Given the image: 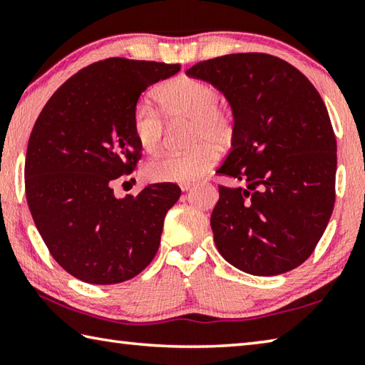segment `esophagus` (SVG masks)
Wrapping results in <instances>:
<instances>
[{"label": "esophagus", "instance_id": "obj_1", "mask_svg": "<svg viewBox=\"0 0 365 365\" xmlns=\"http://www.w3.org/2000/svg\"><path fill=\"white\" fill-rule=\"evenodd\" d=\"M193 187H195V185H191V183H182V185H180L182 191H190Z\"/></svg>", "mask_w": 365, "mask_h": 365}]
</instances>
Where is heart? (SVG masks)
I'll use <instances>...</instances> for the list:
<instances>
[{
  "instance_id": "heart-1",
  "label": "heart",
  "mask_w": 365,
  "mask_h": 365,
  "mask_svg": "<svg viewBox=\"0 0 365 365\" xmlns=\"http://www.w3.org/2000/svg\"><path fill=\"white\" fill-rule=\"evenodd\" d=\"M160 114L165 120H188L190 145L182 154H160L145 165L148 180L156 183H190L212 168L217 150H225L235 137V119L230 110L219 106V91L200 78L180 76L159 85L154 91ZM132 128L141 150L154 153L164 135V122L156 109L137 104Z\"/></svg>"
}]
</instances>
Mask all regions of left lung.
Listing matches in <instances>:
<instances>
[{"label": "left lung", "mask_w": 365, "mask_h": 365, "mask_svg": "<svg viewBox=\"0 0 365 365\" xmlns=\"http://www.w3.org/2000/svg\"><path fill=\"white\" fill-rule=\"evenodd\" d=\"M187 76L224 93L235 119L217 174L246 187H219L211 215L227 262L270 277L312 255L335 205L336 138L314 85L280 58L238 53L201 61Z\"/></svg>", "instance_id": "obj_1"}]
</instances>
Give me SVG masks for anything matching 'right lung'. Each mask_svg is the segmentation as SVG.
Wrapping results in <instances>:
<instances>
[{"label":"right lung","mask_w":365,"mask_h":365,"mask_svg":"<svg viewBox=\"0 0 365 365\" xmlns=\"http://www.w3.org/2000/svg\"><path fill=\"white\" fill-rule=\"evenodd\" d=\"M178 71L154 61H100L61 85L35 122L26 158L29 209L51 256L78 280H130L156 256L180 188L153 183L115 197L110 185L141 158L132 128L140 95Z\"/></svg>","instance_id":"1"}]
</instances>
